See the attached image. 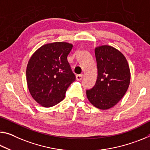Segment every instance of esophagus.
Listing matches in <instances>:
<instances>
[{"mask_svg": "<svg viewBox=\"0 0 150 150\" xmlns=\"http://www.w3.org/2000/svg\"><path fill=\"white\" fill-rule=\"evenodd\" d=\"M83 75L80 74V75H76V79L77 81H81L83 79Z\"/></svg>", "mask_w": 150, "mask_h": 150, "instance_id": "esophagus-1", "label": "esophagus"}]
</instances>
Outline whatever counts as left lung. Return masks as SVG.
Instances as JSON below:
<instances>
[{
    "label": "left lung",
    "mask_w": 150,
    "mask_h": 150,
    "mask_svg": "<svg viewBox=\"0 0 150 150\" xmlns=\"http://www.w3.org/2000/svg\"><path fill=\"white\" fill-rule=\"evenodd\" d=\"M97 79L93 87L87 90L92 105L108 109L122 99L129 87L130 70L124 55L113 47L103 45L96 48Z\"/></svg>",
    "instance_id": "obj_1"
}]
</instances>
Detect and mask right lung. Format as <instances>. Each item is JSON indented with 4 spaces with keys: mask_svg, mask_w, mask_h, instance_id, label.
Instances as JSON below:
<instances>
[{
    "mask_svg": "<svg viewBox=\"0 0 150 150\" xmlns=\"http://www.w3.org/2000/svg\"><path fill=\"white\" fill-rule=\"evenodd\" d=\"M73 45L65 42L46 44L35 52L27 67V81L33 99L50 108L65 98L69 86L75 80L67 56Z\"/></svg>",
    "mask_w": 150,
    "mask_h": 150,
    "instance_id": "obj_1",
    "label": "right lung"
}]
</instances>
